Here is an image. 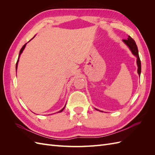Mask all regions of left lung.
Instances as JSON below:
<instances>
[{
    "mask_svg": "<svg viewBox=\"0 0 155 155\" xmlns=\"http://www.w3.org/2000/svg\"><path fill=\"white\" fill-rule=\"evenodd\" d=\"M123 41L124 42V43L129 48L133 54L137 57V63L138 65V73L139 75H140V73H141V61H140L139 54H138V50L137 45H136L135 41H134V39L131 38L130 36L128 37L127 39H123ZM96 110H99L98 109H96Z\"/></svg>",
    "mask_w": 155,
    "mask_h": 155,
    "instance_id": "1",
    "label": "left lung"
}]
</instances>
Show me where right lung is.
I'll return each mask as SVG.
<instances>
[{"instance_id": "add662e5", "label": "right lung", "mask_w": 155, "mask_h": 155, "mask_svg": "<svg viewBox=\"0 0 155 155\" xmlns=\"http://www.w3.org/2000/svg\"><path fill=\"white\" fill-rule=\"evenodd\" d=\"M34 37H35V36L34 37H33V38H34ZM32 38V39H33ZM26 43L24 45V46H22V48L21 49V50H20V51H19V54H18V59H17V63H16V70H17V65H18V59H19V57H20V55H21V54H22V51L23 50H24V49H25V46H26ZM65 106H66V105H65ZM65 106L63 108V109H61V110H59V111H58V112H62L63 110H64V108H65Z\"/></svg>"}]
</instances>
